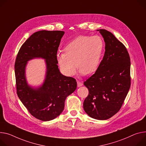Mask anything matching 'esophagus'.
Returning a JSON list of instances; mask_svg holds the SVG:
<instances>
[{
  "label": "esophagus",
  "instance_id": "esophagus-1",
  "mask_svg": "<svg viewBox=\"0 0 146 146\" xmlns=\"http://www.w3.org/2000/svg\"><path fill=\"white\" fill-rule=\"evenodd\" d=\"M77 87H78L83 86V83L78 80H77Z\"/></svg>",
  "mask_w": 146,
  "mask_h": 146
}]
</instances>
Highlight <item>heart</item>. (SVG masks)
<instances>
[{
  "instance_id": "obj_1",
  "label": "heart",
  "mask_w": 146,
  "mask_h": 146,
  "mask_svg": "<svg viewBox=\"0 0 146 146\" xmlns=\"http://www.w3.org/2000/svg\"><path fill=\"white\" fill-rule=\"evenodd\" d=\"M103 46L99 36H77L64 46V53L57 54V62L61 71L68 76H73L77 66L83 74L94 73L99 64Z\"/></svg>"
}]
</instances>
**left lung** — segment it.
<instances>
[{
	"mask_svg": "<svg viewBox=\"0 0 146 146\" xmlns=\"http://www.w3.org/2000/svg\"><path fill=\"white\" fill-rule=\"evenodd\" d=\"M105 42L102 60L84 82L88 90L83 108L91 117L106 120L121 108L130 84V59L125 45L111 32L98 30Z\"/></svg>",
	"mask_w": 146,
	"mask_h": 146,
	"instance_id": "obj_1",
	"label": "left lung"
}]
</instances>
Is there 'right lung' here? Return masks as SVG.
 <instances>
[{"instance_id": "obj_1", "label": "right lung", "mask_w": 146, "mask_h": 146, "mask_svg": "<svg viewBox=\"0 0 146 146\" xmlns=\"http://www.w3.org/2000/svg\"><path fill=\"white\" fill-rule=\"evenodd\" d=\"M63 31H37L21 46L15 62L17 94L29 112L35 118L49 121L63 111L66 97L76 90L77 82L60 73L56 59ZM35 57L46 59L47 73L42 86L34 89L27 84L25 69L27 61Z\"/></svg>"}]
</instances>
